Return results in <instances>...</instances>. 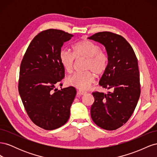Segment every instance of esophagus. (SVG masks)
<instances>
[{
	"instance_id": "obj_1",
	"label": "esophagus",
	"mask_w": 157,
	"mask_h": 157,
	"mask_svg": "<svg viewBox=\"0 0 157 157\" xmlns=\"http://www.w3.org/2000/svg\"><path fill=\"white\" fill-rule=\"evenodd\" d=\"M78 94H79L80 95H84V94H86V92L84 91V90H79V91H78Z\"/></svg>"
}]
</instances>
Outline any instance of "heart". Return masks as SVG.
<instances>
[{
	"mask_svg": "<svg viewBox=\"0 0 157 157\" xmlns=\"http://www.w3.org/2000/svg\"><path fill=\"white\" fill-rule=\"evenodd\" d=\"M73 52L62 49L59 55L60 63L67 73H72L75 59H86L84 73H75L69 77L66 82L71 86L81 90L88 89L95 81L96 73L102 75L106 71L109 58L105 52L100 50L99 46L88 40H82L72 46Z\"/></svg>",
	"mask_w": 157,
	"mask_h": 157,
	"instance_id": "obj_1",
	"label": "heart"
}]
</instances>
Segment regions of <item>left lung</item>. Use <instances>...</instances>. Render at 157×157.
Returning <instances> with one entry per match:
<instances>
[{
	"label": "left lung",
	"mask_w": 157,
	"mask_h": 157,
	"mask_svg": "<svg viewBox=\"0 0 157 157\" xmlns=\"http://www.w3.org/2000/svg\"><path fill=\"white\" fill-rule=\"evenodd\" d=\"M88 39L105 47L109 63L99 84L111 90L107 94L92 93V119L104 130H115L129 120L139 100L141 90L137 59L131 45L121 35L103 31Z\"/></svg>",
	"instance_id": "left-lung-1"
}]
</instances>
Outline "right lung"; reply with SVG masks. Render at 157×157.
Returning a JSON list of instances; mask_svg holds the SVG:
<instances>
[{
	"instance_id": "obj_1",
	"label": "right lung",
	"mask_w": 157,
	"mask_h": 157,
	"mask_svg": "<svg viewBox=\"0 0 157 157\" xmlns=\"http://www.w3.org/2000/svg\"><path fill=\"white\" fill-rule=\"evenodd\" d=\"M73 36L58 29L42 31L32 40L21 63L18 90L23 104L32 122L46 130L67 122L77 94L73 86L56 88L65 77L61 48Z\"/></svg>"
}]
</instances>
